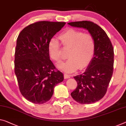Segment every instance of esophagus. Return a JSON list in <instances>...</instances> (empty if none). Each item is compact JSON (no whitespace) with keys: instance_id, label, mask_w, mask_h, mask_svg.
Listing matches in <instances>:
<instances>
[{"instance_id":"1","label":"esophagus","mask_w":126,"mask_h":126,"mask_svg":"<svg viewBox=\"0 0 126 126\" xmlns=\"http://www.w3.org/2000/svg\"><path fill=\"white\" fill-rule=\"evenodd\" d=\"M70 78V75L69 74H64V78L65 79H67Z\"/></svg>"}]
</instances>
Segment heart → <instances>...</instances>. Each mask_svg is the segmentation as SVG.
Wrapping results in <instances>:
<instances>
[{
	"label": "heart",
	"mask_w": 126,
	"mask_h": 126,
	"mask_svg": "<svg viewBox=\"0 0 126 126\" xmlns=\"http://www.w3.org/2000/svg\"><path fill=\"white\" fill-rule=\"evenodd\" d=\"M59 38L63 47L69 48L67 55L69 59L65 63L60 64L59 68L66 73L74 72L78 68L79 70L86 68L91 61L95 48L92 35L69 28L62 32ZM48 51L53 60L60 63L63 56L59 43L56 39L52 38L49 40Z\"/></svg>",
	"instance_id": "obj_1"
}]
</instances>
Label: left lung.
Listing matches in <instances>:
<instances>
[{
	"instance_id": "8db88e82",
	"label": "left lung",
	"mask_w": 126,
	"mask_h": 126,
	"mask_svg": "<svg viewBox=\"0 0 126 126\" xmlns=\"http://www.w3.org/2000/svg\"><path fill=\"white\" fill-rule=\"evenodd\" d=\"M73 27L87 30L94 36V56L85 72L74 77L77 88L71 96L82 104L94 103L105 95L113 73L114 49L110 39L102 29L91 21L69 22Z\"/></svg>"
}]
</instances>
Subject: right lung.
<instances>
[{
	"mask_svg": "<svg viewBox=\"0 0 126 126\" xmlns=\"http://www.w3.org/2000/svg\"><path fill=\"white\" fill-rule=\"evenodd\" d=\"M65 22L39 21L26 26L17 39L15 72L22 95L34 104L51 99L53 90L63 80L50 60L48 44Z\"/></svg>",
	"mask_w": 126,
	"mask_h": 126,
	"instance_id": "obj_1",
	"label": "right lung"
}]
</instances>
